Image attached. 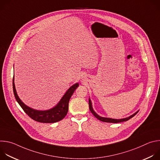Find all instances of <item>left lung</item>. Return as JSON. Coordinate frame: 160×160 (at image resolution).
<instances>
[{"label":"left lung","mask_w":160,"mask_h":160,"mask_svg":"<svg viewBox=\"0 0 160 160\" xmlns=\"http://www.w3.org/2000/svg\"><path fill=\"white\" fill-rule=\"evenodd\" d=\"M88 104H89V109L91 111V112H92L94 116L97 118L98 120H99L101 122H108V123H120V122H126L128 120H130V118H132V117H133L138 112V111H137L136 112H135L133 115H131L130 117H128V118H123V119H120V120H117V119H112V118H104V117H101L100 116H99L98 115H97V114L96 113V112L93 110L92 109V103H91V101L89 99L88 101Z\"/></svg>","instance_id":"left-lung-1"}]
</instances>
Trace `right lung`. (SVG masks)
I'll use <instances>...</instances> for the list:
<instances>
[{"instance_id": "obj_1", "label": "right lung", "mask_w": 160, "mask_h": 160, "mask_svg": "<svg viewBox=\"0 0 160 160\" xmlns=\"http://www.w3.org/2000/svg\"><path fill=\"white\" fill-rule=\"evenodd\" d=\"M78 83H75V85H72L67 90V92L63 96L59 102L54 108L46 111H38L28 107L20 100L16 93L14 83V77L12 80V88L14 97L22 109L33 120L47 123L58 122L62 120L66 117L68 111L69 101L73 95L74 91L78 87Z\"/></svg>"}]
</instances>
